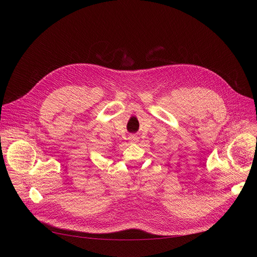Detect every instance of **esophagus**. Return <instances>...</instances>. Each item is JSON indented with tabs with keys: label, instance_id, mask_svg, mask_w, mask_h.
<instances>
[{
	"label": "esophagus",
	"instance_id": "1",
	"mask_svg": "<svg viewBox=\"0 0 257 257\" xmlns=\"http://www.w3.org/2000/svg\"><path fill=\"white\" fill-rule=\"evenodd\" d=\"M130 141H131V143L135 144L138 142V137L136 135H132V136H130Z\"/></svg>",
	"mask_w": 257,
	"mask_h": 257
}]
</instances>
